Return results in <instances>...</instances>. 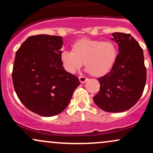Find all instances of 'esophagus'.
<instances>
[{
	"label": "esophagus",
	"mask_w": 153,
	"mask_h": 153,
	"mask_svg": "<svg viewBox=\"0 0 153 153\" xmlns=\"http://www.w3.org/2000/svg\"><path fill=\"white\" fill-rule=\"evenodd\" d=\"M79 80H80V82H81V83H85V82L88 80V78H86V77L80 76L79 77Z\"/></svg>",
	"instance_id": "esophagus-1"
}]
</instances>
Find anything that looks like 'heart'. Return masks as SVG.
I'll return each instance as SVG.
<instances>
[{"label":"heart","mask_w":153,"mask_h":153,"mask_svg":"<svg viewBox=\"0 0 153 153\" xmlns=\"http://www.w3.org/2000/svg\"><path fill=\"white\" fill-rule=\"evenodd\" d=\"M118 56L114 42L83 38L72 46V52L62 51L60 57L66 71L75 73L84 62L85 71L94 76H102L112 69Z\"/></svg>","instance_id":"obj_1"}]
</instances>
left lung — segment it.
I'll return each mask as SVG.
<instances>
[{
	"label": "left lung",
	"instance_id": "8db88e82",
	"mask_svg": "<svg viewBox=\"0 0 153 153\" xmlns=\"http://www.w3.org/2000/svg\"><path fill=\"white\" fill-rule=\"evenodd\" d=\"M112 41L118 45L119 54L109 73L98 79L100 91L95 103L106 112L129 110L143 94L147 72L143 50L129 34L114 32Z\"/></svg>",
	"mask_w": 153,
	"mask_h": 153
}]
</instances>
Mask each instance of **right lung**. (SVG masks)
Segmentation results:
<instances>
[{
	"instance_id": "right-lung-1",
	"label": "right lung",
	"mask_w": 153,
	"mask_h": 153,
	"mask_svg": "<svg viewBox=\"0 0 153 153\" xmlns=\"http://www.w3.org/2000/svg\"><path fill=\"white\" fill-rule=\"evenodd\" d=\"M59 36H31L16 53L12 79L16 93L31 111L42 117L59 114L68 106L78 77L62 66Z\"/></svg>"
}]
</instances>
